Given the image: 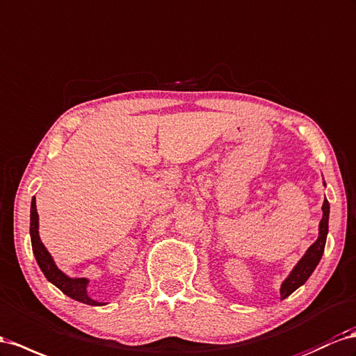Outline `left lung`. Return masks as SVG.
Returning a JSON list of instances; mask_svg holds the SVG:
<instances>
[{"label":"left lung","instance_id":"8db88e82","mask_svg":"<svg viewBox=\"0 0 356 356\" xmlns=\"http://www.w3.org/2000/svg\"><path fill=\"white\" fill-rule=\"evenodd\" d=\"M323 186L326 187L325 181H323ZM328 222H330V204L325 197L323 205H322V220L319 223L318 239H316L309 248H307V252L293 266L291 274L284 278V282L280 286L282 300L293 293L298 287H301L307 280H309V277L313 274L316 266H318V264L321 262L323 250H325L326 235H328Z\"/></svg>","mask_w":356,"mask_h":356}]
</instances>
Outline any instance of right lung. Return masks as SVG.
<instances>
[{"label":"right lung","mask_w":356,"mask_h":356,"mask_svg":"<svg viewBox=\"0 0 356 356\" xmlns=\"http://www.w3.org/2000/svg\"><path fill=\"white\" fill-rule=\"evenodd\" d=\"M30 235H31V245H33V253L35 256V261L40 266L42 273L47 278V282H51L54 286L58 287V289L70 296L72 300L79 301L88 305H106L108 302H99L92 300L88 295V278L83 277H69L64 274L58 266H56L54 257L51 253L47 252V248L42 243L40 235H38V214L35 208V197L31 200V211H30Z\"/></svg>","instance_id":"add662e5"}]
</instances>
